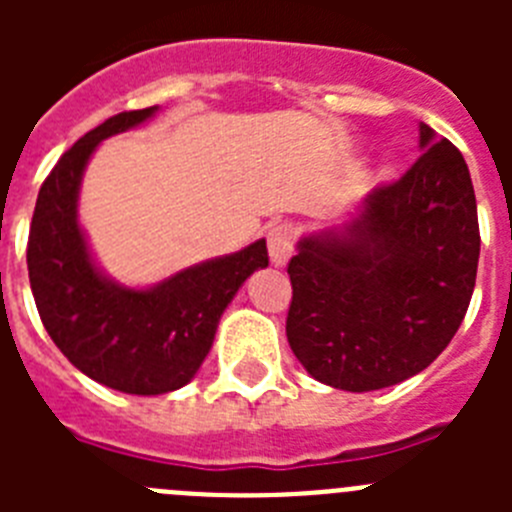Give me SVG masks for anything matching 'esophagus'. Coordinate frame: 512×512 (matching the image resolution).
<instances>
[{
	"label": "esophagus",
	"instance_id": "34e87169",
	"mask_svg": "<svg viewBox=\"0 0 512 512\" xmlns=\"http://www.w3.org/2000/svg\"><path fill=\"white\" fill-rule=\"evenodd\" d=\"M269 259L274 266H284L292 256V246H295V228L289 223L274 225L269 230Z\"/></svg>",
	"mask_w": 512,
	"mask_h": 512
}]
</instances>
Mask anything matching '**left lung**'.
<instances>
[{
  "label": "left lung",
  "instance_id": "obj_1",
  "mask_svg": "<svg viewBox=\"0 0 512 512\" xmlns=\"http://www.w3.org/2000/svg\"><path fill=\"white\" fill-rule=\"evenodd\" d=\"M420 158L341 223L302 235L289 261L287 341L318 382L372 392L415 377L467 315L477 200L459 148L425 122Z\"/></svg>",
  "mask_w": 512,
  "mask_h": 512
}]
</instances>
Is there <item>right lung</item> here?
Segmentation results:
<instances>
[{"label":"right lung","mask_w":512,"mask_h":512,"mask_svg":"<svg viewBox=\"0 0 512 512\" xmlns=\"http://www.w3.org/2000/svg\"><path fill=\"white\" fill-rule=\"evenodd\" d=\"M156 112H120L76 140L40 187L27 241L35 305L61 354L94 382L146 397L192 382L225 307L253 271L269 266L264 238L151 287L120 284L97 264L79 223L89 158L102 140L140 128Z\"/></svg>","instance_id":"1"}]
</instances>
